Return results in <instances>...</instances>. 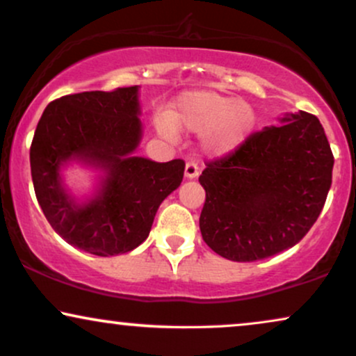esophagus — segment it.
I'll list each match as a JSON object with an SVG mask.
<instances>
[{
    "label": "esophagus",
    "instance_id": "obj_1",
    "mask_svg": "<svg viewBox=\"0 0 356 356\" xmlns=\"http://www.w3.org/2000/svg\"><path fill=\"white\" fill-rule=\"evenodd\" d=\"M199 165H197L195 163H187L186 165V177L187 179H197L199 177Z\"/></svg>",
    "mask_w": 356,
    "mask_h": 356
}]
</instances>
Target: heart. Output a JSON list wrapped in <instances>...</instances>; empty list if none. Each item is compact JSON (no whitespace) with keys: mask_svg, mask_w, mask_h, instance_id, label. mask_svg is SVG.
<instances>
[{"mask_svg":"<svg viewBox=\"0 0 356 356\" xmlns=\"http://www.w3.org/2000/svg\"><path fill=\"white\" fill-rule=\"evenodd\" d=\"M254 124V110L240 98L211 90H188L177 97L168 120L161 121L157 129L169 139L177 133L202 134V151L222 157L240 147Z\"/></svg>","mask_w":356,"mask_h":356,"instance_id":"1","label":"heart"}]
</instances>
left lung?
<instances>
[{
    "label": "left lung",
    "instance_id": "1",
    "mask_svg": "<svg viewBox=\"0 0 356 356\" xmlns=\"http://www.w3.org/2000/svg\"><path fill=\"white\" fill-rule=\"evenodd\" d=\"M279 121L211 161L199 177L202 238L227 259L248 263L292 248L325 204L334 154L321 121L305 111Z\"/></svg>",
    "mask_w": 356,
    "mask_h": 356
}]
</instances>
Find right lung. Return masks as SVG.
Masks as SVG:
<instances>
[{"mask_svg": "<svg viewBox=\"0 0 356 356\" xmlns=\"http://www.w3.org/2000/svg\"><path fill=\"white\" fill-rule=\"evenodd\" d=\"M139 87L82 92L49 103L31 145V175L47 222L69 245L95 256L128 253L149 235L156 211L181 186L182 159L136 156L143 138ZM95 170L96 186L75 196L63 170Z\"/></svg>", "mask_w": 356, "mask_h": 356, "instance_id": "add662e5", "label": "right lung"}]
</instances>
